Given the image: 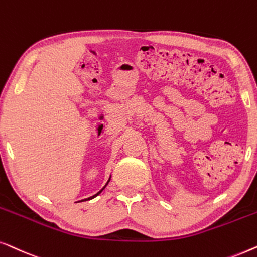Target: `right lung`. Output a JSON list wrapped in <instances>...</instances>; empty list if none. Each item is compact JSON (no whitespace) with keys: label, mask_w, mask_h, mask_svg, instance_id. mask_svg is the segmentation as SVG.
Returning <instances> with one entry per match:
<instances>
[{"label":"right lung","mask_w":257,"mask_h":257,"mask_svg":"<svg viewBox=\"0 0 257 257\" xmlns=\"http://www.w3.org/2000/svg\"><path fill=\"white\" fill-rule=\"evenodd\" d=\"M109 180H110V179H109ZM109 180H108V182H107V184H108V183H109ZM103 189H104V187H103ZM103 189H102V190H103ZM102 190H101V191H102ZM101 191H100V192H97V193L95 194V196H93V197H89V198H87V199H85V200H91V199H93V198H94V197H96V196H97V194H99V193H101Z\"/></svg>","instance_id":"obj_1"}]
</instances>
